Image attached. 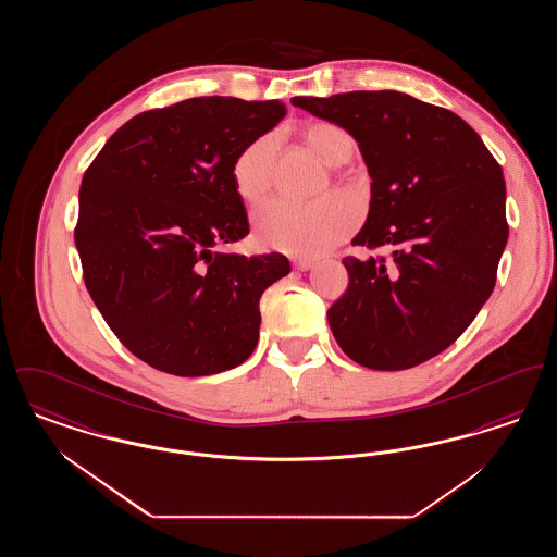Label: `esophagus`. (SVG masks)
I'll list each match as a JSON object with an SVG mask.
<instances>
[{
  "label": "esophagus",
  "mask_w": 557,
  "mask_h": 557,
  "mask_svg": "<svg viewBox=\"0 0 557 557\" xmlns=\"http://www.w3.org/2000/svg\"><path fill=\"white\" fill-rule=\"evenodd\" d=\"M313 261L311 259H294V267L298 269V271H309V269H313Z\"/></svg>",
  "instance_id": "esophagus-1"
}]
</instances>
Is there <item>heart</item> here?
I'll return each instance as SVG.
<instances>
[{
	"label": "heart",
	"mask_w": 557,
	"mask_h": 557,
	"mask_svg": "<svg viewBox=\"0 0 557 557\" xmlns=\"http://www.w3.org/2000/svg\"><path fill=\"white\" fill-rule=\"evenodd\" d=\"M307 144L332 166L345 164L355 141L336 123H313L305 129ZM277 135L265 133L246 144L232 164V180L239 198L248 205L263 200L275 180ZM357 223V211L345 196H325L315 202L271 200L255 211L257 239L273 250L315 259L338 244Z\"/></svg>",
	"instance_id": "obj_1"
}]
</instances>
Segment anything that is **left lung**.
Here are the masks:
<instances>
[{
	"instance_id": "8db88e82",
	"label": "left lung",
	"mask_w": 557,
	"mask_h": 557,
	"mask_svg": "<svg viewBox=\"0 0 557 557\" xmlns=\"http://www.w3.org/2000/svg\"><path fill=\"white\" fill-rule=\"evenodd\" d=\"M350 133L371 177L368 221L330 307L336 343L363 368H416L453 345L491 296L507 244L502 164L461 116L400 91L292 98Z\"/></svg>"
}]
</instances>
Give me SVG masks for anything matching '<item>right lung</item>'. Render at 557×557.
I'll return each mask as SVG.
<instances>
[{
	"label": "right lung",
	"mask_w": 557,
	"mask_h": 557,
	"mask_svg": "<svg viewBox=\"0 0 557 557\" xmlns=\"http://www.w3.org/2000/svg\"><path fill=\"white\" fill-rule=\"evenodd\" d=\"M286 114L280 100L189 98L114 133L83 175L75 244L89 296L116 338L154 370L198 377L244 363L261 294L284 255H225L248 236L232 164Z\"/></svg>",
	"instance_id": "obj_1"
}]
</instances>
